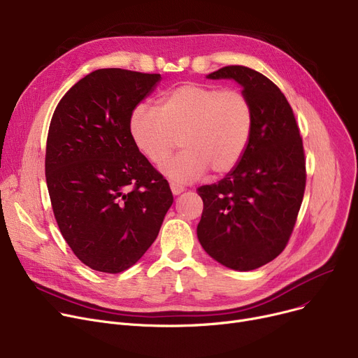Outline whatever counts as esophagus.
I'll return each instance as SVG.
<instances>
[{
	"mask_svg": "<svg viewBox=\"0 0 358 358\" xmlns=\"http://www.w3.org/2000/svg\"><path fill=\"white\" fill-rule=\"evenodd\" d=\"M169 189H171L174 196H178V194H181L184 192V187L180 185V184H176V182H169Z\"/></svg>",
	"mask_w": 358,
	"mask_h": 358,
	"instance_id": "34e87169",
	"label": "esophagus"
}]
</instances>
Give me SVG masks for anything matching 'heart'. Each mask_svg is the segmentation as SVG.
Segmentation results:
<instances>
[{
	"instance_id": "heart-1",
	"label": "heart",
	"mask_w": 358,
	"mask_h": 358,
	"mask_svg": "<svg viewBox=\"0 0 358 358\" xmlns=\"http://www.w3.org/2000/svg\"><path fill=\"white\" fill-rule=\"evenodd\" d=\"M254 129V107L245 92L187 83L168 91L158 110L145 104L130 113L129 134L139 152L155 166L184 148L164 166L177 182H192L208 169L222 176L243 157Z\"/></svg>"
}]
</instances>
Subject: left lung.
Returning <instances> with one entry per match:
<instances>
[{
	"label": "left lung",
	"mask_w": 358,
	"mask_h": 358,
	"mask_svg": "<svg viewBox=\"0 0 358 358\" xmlns=\"http://www.w3.org/2000/svg\"><path fill=\"white\" fill-rule=\"evenodd\" d=\"M210 80L232 78L254 107L245 154L223 180L201 185L197 236L222 266L250 271L286 248L302 204L306 159L294 113L280 88L251 68L223 66Z\"/></svg>",
	"instance_id": "8db88e82"
}]
</instances>
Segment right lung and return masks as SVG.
<instances>
[{"mask_svg":"<svg viewBox=\"0 0 358 358\" xmlns=\"http://www.w3.org/2000/svg\"><path fill=\"white\" fill-rule=\"evenodd\" d=\"M159 80V73L97 69L53 111L45 158L53 215L72 252L96 271L117 274L136 264L174 201L129 134L131 110Z\"/></svg>","mask_w":358,"mask_h":358,"instance_id":"right-lung-1","label":"right lung"}]
</instances>
